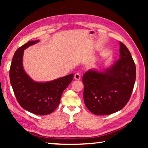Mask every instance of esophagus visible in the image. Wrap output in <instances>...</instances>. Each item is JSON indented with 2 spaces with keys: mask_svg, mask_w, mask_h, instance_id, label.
Masks as SVG:
<instances>
[{
  "mask_svg": "<svg viewBox=\"0 0 148 148\" xmlns=\"http://www.w3.org/2000/svg\"><path fill=\"white\" fill-rule=\"evenodd\" d=\"M74 79H76V80H79L80 79V77H81V76H80V74L78 73V72H77L74 74Z\"/></svg>",
  "mask_w": 148,
  "mask_h": 148,
  "instance_id": "obj_1",
  "label": "esophagus"
}]
</instances>
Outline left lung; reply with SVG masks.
<instances>
[{
  "label": "left lung",
  "instance_id": "1",
  "mask_svg": "<svg viewBox=\"0 0 148 148\" xmlns=\"http://www.w3.org/2000/svg\"><path fill=\"white\" fill-rule=\"evenodd\" d=\"M120 58L112 66L84 74V101L90 112L98 116L121 110L131 98L136 79V66L128 48L119 42Z\"/></svg>",
  "mask_w": 148,
  "mask_h": 148
}]
</instances>
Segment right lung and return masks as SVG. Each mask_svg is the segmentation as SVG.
<instances>
[{"label":"right lung","instance_id":"add662e5","mask_svg":"<svg viewBox=\"0 0 148 148\" xmlns=\"http://www.w3.org/2000/svg\"><path fill=\"white\" fill-rule=\"evenodd\" d=\"M38 41H29L16 50L10 69V80L20 106L32 114L44 116L58 107L62 92L72 81L74 74L45 83L33 81L23 69V55L24 49Z\"/></svg>","mask_w":148,"mask_h":148}]
</instances>
